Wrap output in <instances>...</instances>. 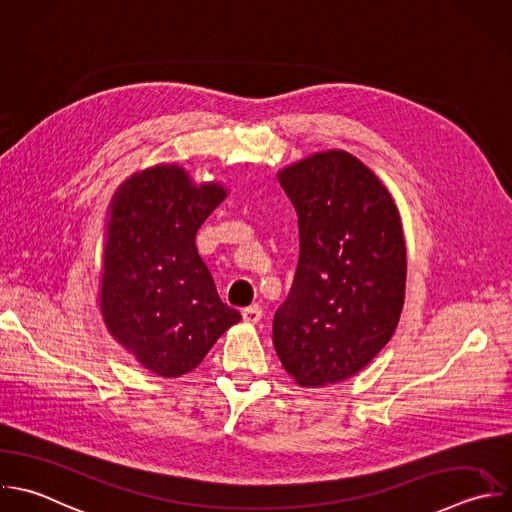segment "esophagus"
<instances>
[{
    "label": "esophagus",
    "mask_w": 512,
    "mask_h": 512,
    "mask_svg": "<svg viewBox=\"0 0 512 512\" xmlns=\"http://www.w3.org/2000/svg\"><path fill=\"white\" fill-rule=\"evenodd\" d=\"M242 318L244 322H250V324H258L260 318H262V308L258 304H252V306H246L242 310Z\"/></svg>",
    "instance_id": "34e87169"
}]
</instances>
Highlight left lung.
Masks as SVG:
<instances>
[{
    "label": "left lung",
    "instance_id": "8db88e82",
    "mask_svg": "<svg viewBox=\"0 0 512 512\" xmlns=\"http://www.w3.org/2000/svg\"><path fill=\"white\" fill-rule=\"evenodd\" d=\"M298 216L300 252L272 340L300 386L362 370L392 338L406 284V246L392 196L354 156L314 154L278 174Z\"/></svg>",
    "mask_w": 512,
    "mask_h": 512
}]
</instances>
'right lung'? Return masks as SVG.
<instances>
[{
    "label": "right lung",
    "instance_id": "right-lung-1",
    "mask_svg": "<svg viewBox=\"0 0 512 512\" xmlns=\"http://www.w3.org/2000/svg\"><path fill=\"white\" fill-rule=\"evenodd\" d=\"M226 198L178 166H156L116 192L108 224L102 314L108 330L158 376L194 370L240 312L224 304L196 232Z\"/></svg>",
    "mask_w": 512,
    "mask_h": 512
}]
</instances>
